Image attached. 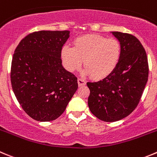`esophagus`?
Returning <instances> with one entry per match:
<instances>
[{
  "mask_svg": "<svg viewBox=\"0 0 157 157\" xmlns=\"http://www.w3.org/2000/svg\"><path fill=\"white\" fill-rule=\"evenodd\" d=\"M77 81H78V85L80 86V87H81V86H84L86 84V81L82 78H78Z\"/></svg>",
  "mask_w": 157,
  "mask_h": 157,
  "instance_id": "obj_1",
  "label": "esophagus"
}]
</instances>
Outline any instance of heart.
Here are the masks:
<instances>
[{"label":"heart","instance_id":"1","mask_svg":"<svg viewBox=\"0 0 157 157\" xmlns=\"http://www.w3.org/2000/svg\"><path fill=\"white\" fill-rule=\"evenodd\" d=\"M74 45V47L64 45L61 49L64 67L74 72L81 67L83 61L86 74L96 80L112 74L121 58V44L114 38L85 35L77 38Z\"/></svg>","mask_w":157,"mask_h":157}]
</instances>
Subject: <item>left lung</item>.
<instances>
[{
	"mask_svg": "<svg viewBox=\"0 0 157 157\" xmlns=\"http://www.w3.org/2000/svg\"><path fill=\"white\" fill-rule=\"evenodd\" d=\"M121 47V58L112 74L98 82H87L88 106L94 116L112 122L125 118L140 103L149 77L146 52L138 39L113 32Z\"/></svg>",
	"mask_w": 157,
	"mask_h": 157,
	"instance_id": "obj_1",
	"label": "left lung"
}]
</instances>
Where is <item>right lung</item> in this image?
I'll use <instances>...</instances> for the list:
<instances>
[{"label": "right lung", "instance_id": "add662e5", "mask_svg": "<svg viewBox=\"0 0 157 157\" xmlns=\"http://www.w3.org/2000/svg\"><path fill=\"white\" fill-rule=\"evenodd\" d=\"M70 31H39L21 39L13 55L11 82L17 101L39 121L56 119L77 90V78L63 68L61 49Z\"/></svg>", "mask_w": 157, "mask_h": 157}]
</instances>
